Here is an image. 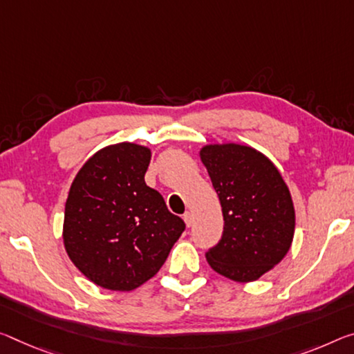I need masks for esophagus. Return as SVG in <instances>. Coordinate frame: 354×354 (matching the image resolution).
I'll return each mask as SVG.
<instances>
[{"instance_id": "esophagus-1", "label": "esophagus", "mask_w": 354, "mask_h": 354, "mask_svg": "<svg viewBox=\"0 0 354 354\" xmlns=\"http://www.w3.org/2000/svg\"><path fill=\"white\" fill-rule=\"evenodd\" d=\"M183 218H184V222H186L187 227H192V223H194V214H192V212H186V214L183 216Z\"/></svg>"}]
</instances>
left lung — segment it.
Listing matches in <instances>:
<instances>
[{"mask_svg":"<svg viewBox=\"0 0 354 354\" xmlns=\"http://www.w3.org/2000/svg\"><path fill=\"white\" fill-rule=\"evenodd\" d=\"M200 159L218 195L223 233L206 252L209 266L234 282H254L279 265L295 236V206L277 167L252 147L209 143Z\"/></svg>","mask_w":354,"mask_h":354,"instance_id":"1","label":"left lung"}]
</instances>
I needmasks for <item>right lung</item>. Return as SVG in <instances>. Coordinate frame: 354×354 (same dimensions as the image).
Listing matches in <instances>:
<instances>
[{
  "instance_id": "obj_1",
  "label": "right lung",
  "mask_w": 354,
  "mask_h": 354,
  "mask_svg": "<svg viewBox=\"0 0 354 354\" xmlns=\"http://www.w3.org/2000/svg\"><path fill=\"white\" fill-rule=\"evenodd\" d=\"M151 149L109 145L78 170L66 200L63 243L99 287L131 291L154 277L184 232L162 195L145 183Z\"/></svg>"
}]
</instances>
